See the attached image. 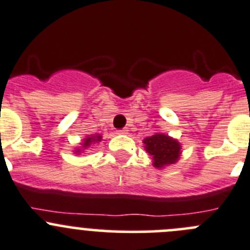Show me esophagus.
Returning a JSON list of instances; mask_svg holds the SVG:
<instances>
[{"label":"esophagus","instance_id":"1","mask_svg":"<svg viewBox=\"0 0 250 250\" xmlns=\"http://www.w3.org/2000/svg\"><path fill=\"white\" fill-rule=\"evenodd\" d=\"M118 134H120V135H126V134H129V130H127V129L119 130V131H118Z\"/></svg>","mask_w":250,"mask_h":250}]
</instances>
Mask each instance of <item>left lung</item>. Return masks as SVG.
Segmentation results:
<instances>
[{"label": "left lung", "instance_id": "1", "mask_svg": "<svg viewBox=\"0 0 250 250\" xmlns=\"http://www.w3.org/2000/svg\"><path fill=\"white\" fill-rule=\"evenodd\" d=\"M145 149L152 157V165L157 169L174 165L182 154V145L177 139L163 132H156L144 140Z\"/></svg>", "mask_w": 250, "mask_h": 250}]
</instances>
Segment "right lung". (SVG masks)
Instances as JSON below:
<instances>
[{"instance_id":"1","label":"right lung","mask_w":250,"mask_h":250,"mask_svg":"<svg viewBox=\"0 0 250 250\" xmlns=\"http://www.w3.org/2000/svg\"><path fill=\"white\" fill-rule=\"evenodd\" d=\"M101 141H102V135H99V134L88 135V136H85L84 139H83V141L81 142V146L76 147L75 151H73V153L81 154L82 152H84L89 146L98 144V142H101Z\"/></svg>"}]
</instances>
